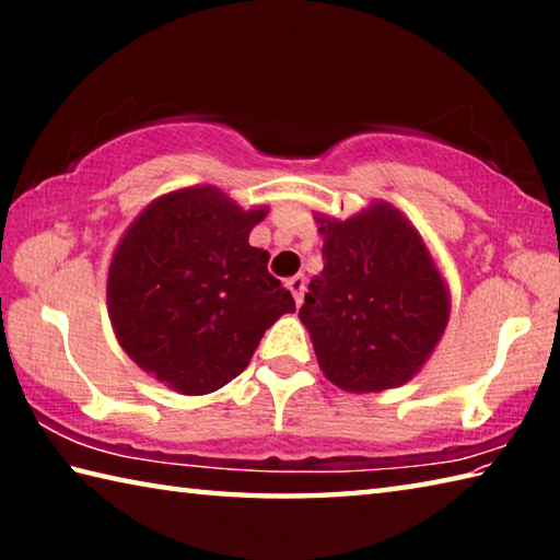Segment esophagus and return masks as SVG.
Masks as SVG:
<instances>
[{
    "label": "esophagus",
    "mask_w": 560,
    "mask_h": 560,
    "mask_svg": "<svg viewBox=\"0 0 560 560\" xmlns=\"http://www.w3.org/2000/svg\"><path fill=\"white\" fill-rule=\"evenodd\" d=\"M287 287L291 289L293 299H296V303L301 306V303H303V293H306V277H303V273H296V277H291V279L287 281Z\"/></svg>",
    "instance_id": "esophagus-1"
}]
</instances>
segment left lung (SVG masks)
<instances>
[{"mask_svg":"<svg viewBox=\"0 0 560 560\" xmlns=\"http://www.w3.org/2000/svg\"><path fill=\"white\" fill-rule=\"evenodd\" d=\"M318 224L324 271L311 279L299 318L320 371L350 393L407 383L450 318L447 289L422 236L390 205Z\"/></svg>","mask_w":560,"mask_h":560,"instance_id":"left-lung-1","label":"left lung"}]
</instances>
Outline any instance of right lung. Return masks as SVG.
Here are the masks:
<instances>
[{
    "label": "right lung",
    "instance_id": "obj_1",
    "mask_svg": "<svg viewBox=\"0 0 560 560\" xmlns=\"http://www.w3.org/2000/svg\"><path fill=\"white\" fill-rule=\"evenodd\" d=\"M267 210L244 212L214 187L165 195L113 254L108 311L126 353L183 395L240 375L264 330L296 311L269 252L249 244Z\"/></svg>",
    "mask_w": 560,
    "mask_h": 560
}]
</instances>
